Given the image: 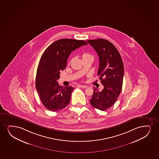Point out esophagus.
Instances as JSON below:
<instances>
[{"mask_svg":"<svg viewBox=\"0 0 159 159\" xmlns=\"http://www.w3.org/2000/svg\"><path fill=\"white\" fill-rule=\"evenodd\" d=\"M79 87L82 88H88V86H86V85H80Z\"/></svg>","mask_w":159,"mask_h":159,"instance_id":"34e87169","label":"esophagus"}]
</instances>
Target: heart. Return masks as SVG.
Segmentation results:
<instances>
[{
	"mask_svg": "<svg viewBox=\"0 0 159 159\" xmlns=\"http://www.w3.org/2000/svg\"><path fill=\"white\" fill-rule=\"evenodd\" d=\"M82 58L83 60H84L86 59H91L93 60V57L92 54H91L89 52H83L82 55Z\"/></svg>",
	"mask_w": 159,
	"mask_h": 159,
	"instance_id": "1",
	"label": "heart"
}]
</instances>
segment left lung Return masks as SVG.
<instances>
[{"label": "left lung", "instance_id": "obj_1", "mask_svg": "<svg viewBox=\"0 0 159 159\" xmlns=\"http://www.w3.org/2000/svg\"><path fill=\"white\" fill-rule=\"evenodd\" d=\"M94 48L99 58L97 75L104 89L101 91L93 87L90 104L99 110L105 111L116 102L122 89L124 67L117 48L103 39L87 41Z\"/></svg>", "mask_w": 159, "mask_h": 159}]
</instances>
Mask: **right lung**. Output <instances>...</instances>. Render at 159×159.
<instances>
[{
  "label": "right lung",
  "instance_id": "right-lung-1",
  "mask_svg": "<svg viewBox=\"0 0 159 159\" xmlns=\"http://www.w3.org/2000/svg\"><path fill=\"white\" fill-rule=\"evenodd\" d=\"M87 44L83 40L64 39L53 42L44 50L37 69L35 87L41 102L48 110L60 111L69 104L74 88L58 85L57 80L66 68L71 52Z\"/></svg>",
  "mask_w": 159,
  "mask_h": 159
}]
</instances>
